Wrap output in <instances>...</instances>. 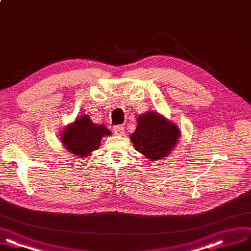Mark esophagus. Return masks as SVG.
<instances>
[{"instance_id":"obj_1","label":"esophagus","mask_w":251,"mask_h":251,"mask_svg":"<svg viewBox=\"0 0 251 251\" xmlns=\"http://www.w3.org/2000/svg\"><path fill=\"white\" fill-rule=\"evenodd\" d=\"M113 131H114V134L118 135V136H123L125 134V128H124L123 126H120V125L114 126H113Z\"/></svg>"}]
</instances>
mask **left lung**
<instances>
[{
	"mask_svg": "<svg viewBox=\"0 0 251 251\" xmlns=\"http://www.w3.org/2000/svg\"><path fill=\"white\" fill-rule=\"evenodd\" d=\"M179 137V128L155 112H148L138 117L136 131L131 140L135 149L146 158L155 161L172 151Z\"/></svg>",
	"mask_w": 251,
	"mask_h": 251,
	"instance_id": "8db88e82",
	"label": "left lung"
}]
</instances>
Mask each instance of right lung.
Here are the masks:
<instances>
[{"label": "right lung", "instance_id": "add662e5", "mask_svg": "<svg viewBox=\"0 0 251 251\" xmlns=\"http://www.w3.org/2000/svg\"><path fill=\"white\" fill-rule=\"evenodd\" d=\"M110 134L105 126L93 124L88 115H82L65 128L61 140L67 151L80 157H86L99 150L101 138Z\"/></svg>", "mask_w": 251, "mask_h": 251}]
</instances>
